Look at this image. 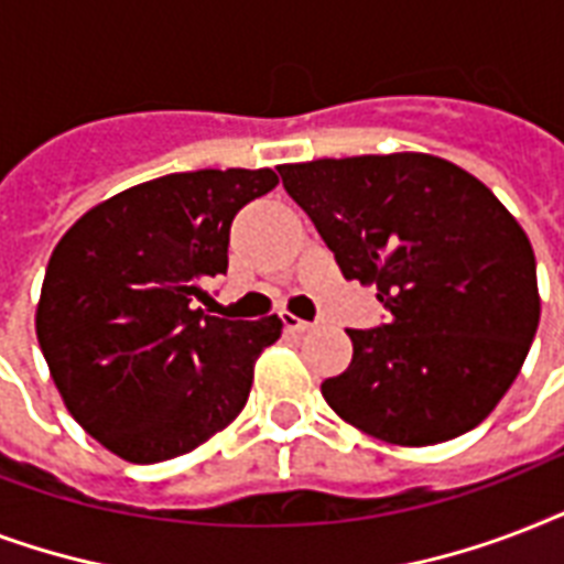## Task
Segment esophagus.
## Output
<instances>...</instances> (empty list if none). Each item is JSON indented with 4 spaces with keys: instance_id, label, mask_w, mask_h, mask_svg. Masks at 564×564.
<instances>
[{
    "instance_id": "34e87169",
    "label": "esophagus",
    "mask_w": 564,
    "mask_h": 564,
    "mask_svg": "<svg viewBox=\"0 0 564 564\" xmlns=\"http://www.w3.org/2000/svg\"><path fill=\"white\" fill-rule=\"evenodd\" d=\"M282 326H285L288 332H308V329H314V323L300 321V317H294V314H288V312H282Z\"/></svg>"
}]
</instances>
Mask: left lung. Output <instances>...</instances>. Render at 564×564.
Segmentation results:
<instances>
[{
  "mask_svg": "<svg viewBox=\"0 0 564 564\" xmlns=\"http://www.w3.org/2000/svg\"><path fill=\"white\" fill-rule=\"evenodd\" d=\"M279 176L344 279L377 285L391 314L347 329L350 368L321 386L335 414L400 447L486 421L539 329L521 223L468 170L426 152L282 164Z\"/></svg>",
  "mask_w": 564,
  "mask_h": 564,
  "instance_id": "obj_1",
  "label": "left lung"
}]
</instances>
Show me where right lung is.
I'll use <instances>...</instances> for the list:
<instances>
[{
    "label": "right lung",
    "mask_w": 564,
    "mask_h": 564,
    "mask_svg": "<svg viewBox=\"0 0 564 564\" xmlns=\"http://www.w3.org/2000/svg\"><path fill=\"white\" fill-rule=\"evenodd\" d=\"M276 185L270 167L170 173L94 205L52 250L43 359L78 426L120 459H176L247 405L282 321L208 317L194 300L229 268L235 214Z\"/></svg>",
    "instance_id": "add662e5"
}]
</instances>
